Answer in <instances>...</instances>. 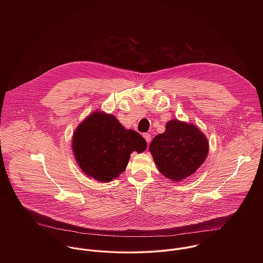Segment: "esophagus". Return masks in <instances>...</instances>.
<instances>
[{
  "instance_id": "esophagus-1",
  "label": "esophagus",
  "mask_w": 263,
  "mask_h": 263,
  "mask_svg": "<svg viewBox=\"0 0 263 263\" xmlns=\"http://www.w3.org/2000/svg\"><path fill=\"white\" fill-rule=\"evenodd\" d=\"M144 138H145V140L147 141V143L149 144L151 142V135L150 134H144Z\"/></svg>"
}]
</instances>
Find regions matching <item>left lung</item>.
Masks as SVG:
<instances>
[{
	"label": "left lung",
	"instance_id": "obj_1",
	"mask_svg": "<svg viewBox=\"0 0 263 263\" xmlns=\"http://www.w3.org/2000/svg\"><path fill=\"white\" fill-rule=\"evenodd\" d=\"M149 149L159 171L173 181H181L205 161L209 142L194 124L173 119L166 123L163 134L154 138Z\"/></svg>",
	"mask_w": 263,
	"mask_h": 263
}]
</instances>
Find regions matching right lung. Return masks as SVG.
I'll return each mask as SVG.
<instances>
[{"mask_svg": "<svg viewBox=\"0 0 263 263\" xmlns=\"http://www.w3.org/2000/svg\"><path fill=\"white\" fill-rule=\"evenodd\" d=\"M145 139L124 126L112 114L91 113L75 129L72 149L82 171L99 182H109L122 173L136 151L146 150Z\"/></svg>", "mask_w": 263, "mask_h": 263, "instance_id": "right-lung-1", "label": "right lung"}]
</instances>
